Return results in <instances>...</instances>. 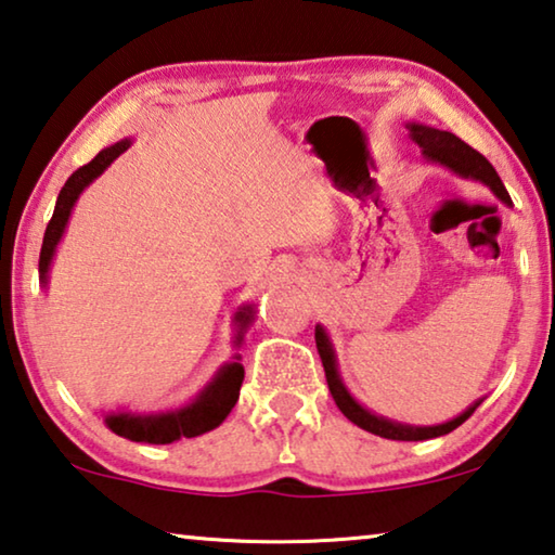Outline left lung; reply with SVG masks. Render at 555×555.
I'll use <instances>...</instances> for the list:
<instances>
[{
  "instance_id": "1",
  "label": "left lung",
  "mask_w": 555,
  "mask_h": 555,
  "mask_svg": "<svg viewBox=\"0 0 555 555\" xmlns=\"http://www.w3.org/2000/svg\"><path fill=\"white\" fill-rule=\"evenodd\" d=\"M406 127H409V137L416 142L421 154H424V158H428V162L448 166L450 171H455L457 176L473 178V181L485 183L502 203L512 205L509 193H506L502 178L496 176L494 166L487 162L480 152H475L473 146L465 144L463 139L450 134V131H443V129L416 125V121H411V125H406ZM315 345H318V354H321V360H323L327 387H331L337 409H340L354 426L370 430V434H374V436H382L389 440H428V438L446 436V434H450V430H455L460 424H465V421L475 413V409L482 403V399L475 401L473 406H467L463 413H460V416H455L453 421H446V424H438V426L397 424V421H389L384 416H377V413L367 411L362 403L354 401L350 391L345 389L340 372H337L333 343L321 325H315Z\"/></svg>"
}]
</instances>
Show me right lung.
<instances>
[{"instance_id":"right-lung-1","label":"right lung","mask_w":555,"mask_h":555,"mask_svg":"<svg viewBox=\"0 0 555 555\" xmlns=\"http://www.w3.org/2000/svg\"><path fill=\"white\" fill-rule=\"evenodd\" d=\"M129 139L125 142H117L92 158L90 164L80 166L75 171L65 185L61 188L59 201H55V210L53 218L46 228L43 234V244H41V257H39V274L43 286L49 284V269L55 255V247L65 232V224H68V218L73 212L75 201L80 198V193L95 181V178L105 171V168L115 162L119 154H125L129 149ZM255 321V311L251 306H242L237 315H234V323H237V340L242 343L244 331H247L249 323ZM244 379V367L240 364V354H234V360L222 364L218 374L205 384V387L198 391V397L193 401H188L181 409H171V411H154V413H107L105 424L121 438L134 440V443H154V446H166L173 443L178 438H195L201 434H208V430L218 428L228 413L232 411L234 403L240 399V387Z\"/></svg>"}]
</instances>
